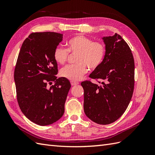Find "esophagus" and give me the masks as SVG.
<instances>
[{"label":"esophagus","mask_w":155,"mask_h":155,"mask_svg":"<svg viewBox=\"0 0 155 155\" xmlns=\"http://www.w3.org/2000/svg\"><path fill=\"white\" fill-rule=\"evenodd\" d=\"M70 83H71V85H72V86H75V85H78V82L71 81Z\"/></svg>","instance_id":"obj_1"}]
</instances>
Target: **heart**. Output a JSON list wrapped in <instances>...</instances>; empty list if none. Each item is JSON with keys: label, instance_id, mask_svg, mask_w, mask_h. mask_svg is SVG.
Segmentation results:
<instances>
[{"label": "heart", "instance_id": "b5f03b06", "mask_svg": "<svg viewBox=\"0 0 155 155\" xmlns=\"http://www.w3.org/2000/svg\"><path fill=\"white\" fill-rule=\"evenodd\" d=\"M67 49L57 46L54 51V59L59 64L67 62L69 53L76 56V64L68 65L61 70V76L71 81H78L87 72V68L95 70L104 61L106 48L105 45L100 41L82 35L73 37L67 42Z\"/></svg>", "mask_w": 155, "mask_h": 155}]
</instances>
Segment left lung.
<instances>
[{
    "label": "left lung",
    "instance_id": "8db88e82",
    "mask_svg": "<svg viewBox=\"0 0 155 155\" xmlns=\"http://www.w3.org/2000/svg\"><path fill=\"white\" fill-rule=\"evenodd\" d=\"M103 39L106 48L104 60L89 76L101 85L91 80L81 85L84 89L86 116L96 124L108 125L120 118L132 98L134 61L129 45L119 34Z\"/></svg>",
    "mask_w": 155,
    "mask_h": 155
}]
</instances>
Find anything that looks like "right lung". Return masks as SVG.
<instances>
[{
    "label": "right lung",
    "instance_id": "1",
    "mask_svg": "<svg viewBox=\"0 0 155 155\" xmlns=\"http://www.w3.org/2000/svg\"><path fill=\"white\" fill-rule=\"evenodd\" d=\"M62 40L59 33H31L18 55L14 71L18 104L26 118L39 125L55 122L64 112L71 85L67 79L56 77L58 64L54 59V49Z\"/></svg>",
    "mask_w": 155,
    "mask_h": 155
}]
</instances>
